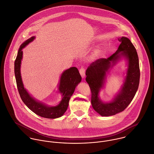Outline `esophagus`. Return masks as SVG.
Segmentation results:
<instances>
[{"label": "esophagus", "instance_id": "obj_1", "mask_svg": "<svg viewBox=\"0 0 154 154\" xmlns=\"http://www.w3.org/2000/svg\"><path fill=\"white\" fill-rule=\"evenodd\" d=\"M80 74L81 75V76L82 77V78H84L85 77V69L83 67H82L80 70H79Z\"/></svg>", "mask_w": 154, "mask_h": 154}]
</instances>
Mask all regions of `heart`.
<instances>
[{
    "label": "heart",
    "mask_w": 154,
    "mask_h": 154,
    "mask_svg": "<svg viewBox=\"0 0 154 154\" xmlns=\"http://www.w3.org/2000/svg\"><path fill=\"white\" fill-rule=\"evenodd\" d=\"M99 53V50H96L95 51H94V55L95 56H97Z\"/></svg>",
    "instance_id": "obj_1"
}]
</instances>
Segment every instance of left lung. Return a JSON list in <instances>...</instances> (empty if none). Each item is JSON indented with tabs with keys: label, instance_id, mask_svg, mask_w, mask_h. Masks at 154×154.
Returning a JSON list of instances; mask_svg holds the SVG:
<instances>
[{
	"label": "left lung",
	"instance_id": "left-lung-1",
	"mask_svg": "<svg viewBox=\"0 0 154 154\" xmlns=\"http://www.w3.org/2000/svg\"><path fill=\"white\" fill-rule=\"evenodd\" d=\"M121 44L116 51L109 57L100 58L91 63L86 71V81L91 91V104L94 109L102 116H109L124 111L134 98L140 82L139 57L136 48L126 37L118 38ZM122 55L129 60L128 75L120 93L109 103H103L98 98V93L103 85L106 72Z\"/></svg>",
	"mask_w": 154,
	"mask_h": 154
}]
</instances>
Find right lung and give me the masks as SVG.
<instances>
[{
  "mask_svg": "<svg viewBox=\"0 0 154 154\" xmlns=\"http://www.w3.org/2000/svg\"><path fill=\"white\" fill-rule=\"evenodd\" d=\"M34 39L35 37L32 36L20 45L15 60L14 73L17 89L23 103L35 114L48 119L59 118L66 111L70 98L73 94L76 86L81 82L82 77L76 67H71L62 73L60 79L59 91L62 94L63 98L59 104L55 107H48L32 98L24 88L20 75V64L23 55V48Z\"/></svg>",
  "mask_w": 154,
  "mask_h": 154,
  "instance_id": "add662e5",
  "label": "right lung"
}]
</instances>
